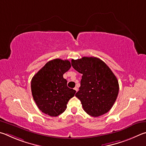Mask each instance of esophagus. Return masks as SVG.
<instances>
[{"label": "esophagus", "instance_id": "esophagus-1", "mask_svg": "<svg viewBox=\"0 0 146 146\" xmlns=\"http://www.w3.org/2000/svg\"><path fill=\"white\" fill-rule=\"evenodd\" d=\"M74 90H75L76 92H78V88L77 87H75V88H74Z\"/></svg>", "mask_w": 146, "mask_h": 146}]
</instances>
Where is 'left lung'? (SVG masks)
I'll use <instances>...</instances> for the list:
<instances>
[{
    "mask_svg": "<svg viewBox=\"0 0 146 146\" xmlns=\"http://www.w3.org/2000/svg\"><path fill=\"white\" fill-rule=\"evenodd\" d=\"M72 66L82 74L76 94L89 115L101 116L110 111L119 94L118 80L108 66L99 58L83 57L72 60Z\"/></svg>",
    "mask_w": 146,
    "mask_h": 146,
    "instance_id": "left-lung-1",
    "label": "left lung"
}]
</instances>
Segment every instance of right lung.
<instances>
[{
	"mask_svg": "<svg viewBox=\"0 0 146 146\" xmlns=\"http://www.w3.org/2000/svg\"><path fill=\"white\" fill-rule=\"evenodd\" d=\"M71 67L68 60L54 59L48 61L33 76L31 92L33 99L43 113L56 117L65 111L69 99L76 91L68 88L63 75Z\"/></svg>",
	"mask_w": 146,
	"mask_h": 146,
	"instance_id": "1",
	"label": "right lung"
}]
</instances>
